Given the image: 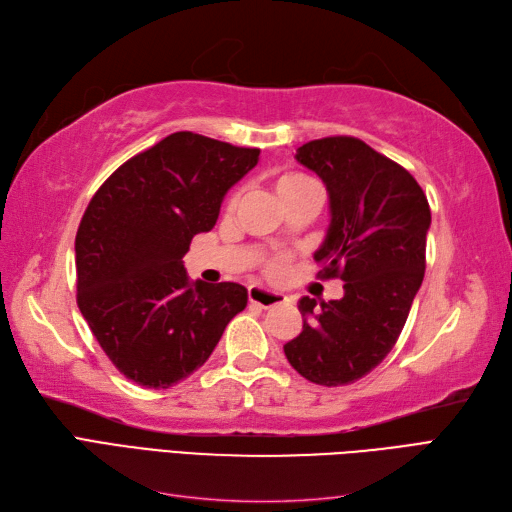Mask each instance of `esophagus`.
Returning a JSON list of instances; mask_svg holds the SVG:
<instances>
[{"instance_id":"obj_1","label":"esophagus","mask_w":512,"mask_h":512,"mask_svg":"<svg viewBox=\"0 0 512 512\" xmlns=\"http://www.w3.org/2000/svg\"><path fill=\"white\" fill-rule=\"evenodd\" d=\"M247 299H250L254 305H260L265 309L282 305V303L288 301L286 294L269 290V288H262V286H250V290H247Z\"/></svg>"}]
</instances>
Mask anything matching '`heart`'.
<instances>
[{
    "mask_svg": "<svg viewBox=\"0 0 512 512\" xmlns=\"http://www.w3.org/2000/svg\"><path fill=\"white\" fill-rule=\"evenodd\" d=\"M307 188H314V183L303 175H284V177L277 179V183H275L277 196H286V194L301 192V190H307ZM269 269H271V273H280L284 269V260L275 258L269 265Z\"/></svg>",
    "mask_w": 512,
    "mask_h": 512,
    "instance_id": "1",
    "label": "heart"
}]
</instances>
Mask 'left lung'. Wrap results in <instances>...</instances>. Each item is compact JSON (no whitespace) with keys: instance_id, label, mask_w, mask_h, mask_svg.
<instances>
[{"instance_id":"8db88e82","label":"left lung","mask_w":512,"mask_h":512,"mask_svg":"<svg viewBox=\"0 0 512 512\" xmlns=\"http://www.w3.org/2000/svg\"><path fill=\"white\" fill-rule=\"evenodd\" d=\"M329 194V226L314 252L322 277L339 275L344 297H303V331L284 346L309 382L342 386L367 376L397 342L423 284L431 211L406 168L352 136L305 143L294 156Z\"/></svg>"}]
</instances>
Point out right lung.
Listing matches in <instances>:
<instances>
[{"label":"right lung","mask_w":512,"mask_h":512,"mask_svg":"<svg viewBox=\"0 0 512 512\" xmlns=\"http://www.w3.org/2000/svg\"><path fill=\"white\" fill-rule=\"evenodd\" d=\"M258 156L175 132L121 164L91 198L74 241L79 309L132 382L168 389L188 378L247 305L241 284L190 282L183 256Z\"/></svg>","instance_id":"add662e5"}]
</instances>
